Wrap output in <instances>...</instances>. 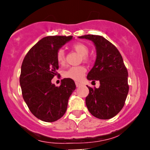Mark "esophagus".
<instances>
[{
  "label": "esophagus",
  "instance_id": "obj_1",
  "mask_svg": "<svg viewBox=\"0 0 150 150\" xmlns=\"http://www.w3.org/2000/svg\"><path fill=\"white\" fill-rule=\"evenodd\" d=\"M75 85H76L77 87H80L81 85H82V83H80V82H75Z\"/></svg>",
  "mask_w": 150,
  "mask_h": 150
}]
</instances>
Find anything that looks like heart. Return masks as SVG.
<instances>
[{
    "instance_id": "obj_1",
    "label": "heart",
    "mask_w": 150,
    "mask_h": 150,
    "mask_svg": "<svg viewBox=\"0 0 150 150\" xmlns=\"http://www.w3.org/2000/svg\"><path fill=\"white\" fill-rule=\"evenodd\" d=\"M73 49L76 52L80 53L82 56H83V59L86 60L87 58V55L89 53V48L87 45L82 43H76L73 45ZM56 60L58 64L63 65L65 62V52L63 49H60L56 53ZM87 71L86 68L84 66H74L70 67L68 69L65 70L63 72V76L66 78L71 79V80L79 81L82 78Z\"/></svg>"
}]
</instances>
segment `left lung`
<instances>
[{
    "mask_svg": "<svg viewBox=\"0 0 150 150\" xmlns=\"http://www.w3.org/2000/svg\"><path fill=\"white\" fill-rule=\"evenodd\" d=\"M94 43L97 58L87 78L99 81V88L88 87L86 106L92 116L99 119H110L120 112L128 95V70L117 48L104 37L99 35H84Z\"/></svg>",
    "mask_w": 150,
    "mask_h": 150,
    "instance_id": "left-lung-1",
    "label": "left lung"
}]
</instances>
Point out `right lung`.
Listing matches in <instances>:
<instances>
[{
  "instance_id": "1",
  "label": "right lung",
  "mask_w": 150,
  "mask_h": 150,
  "mask_svg": "<svg viewBox=\"0 0 150 150\" xmlns=\"http://www.w3.org/2000/svg\"><path fill=\"white\" fill-rule=\"evenodd\" d=\"M73 36H49L39 41L24 58L20 77L22 97L34 116L45 122H54L65 114L75 82L61 80L59 87L51 80L58 75L56 53Z\"/></svg>"
}]
</instances>
